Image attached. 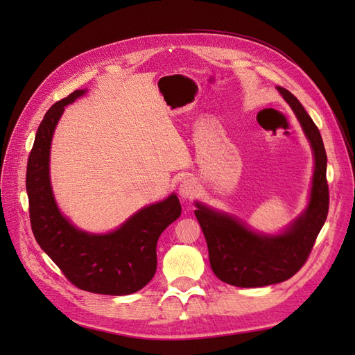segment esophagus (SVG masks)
I'll use <instances>...</instances> for the list:
<instances>
[{"instance_id":"obj_1","label":"esophagus","mask_w":355,"mask_h":355,"mask_svg":"<svg viewBox=\"0 0 355 355\" xmlns=\"http://www.w3.org/2000/svg\"><path fill=\"white\" fill-rule=\"evenodd\" d=\"M198 184L194 179H185L179 187V196L185 200H189L197 194Z\"/></svg>"}]
</instances>
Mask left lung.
Wrapping results in <instances>:
<instances>
[{"label":"left lung","instance_id":"left-lung-1","mask_svg":"<svg viewBox=\"0 0 355 355\" xmlns=\"http://www.w3.org/2000/svg\"><path fill=\"white\" fill-rule=\"evenodd\" d=\"M277 90L296 114L314 151L315 167L306 210L280 235H262L227 213L196 202V216L207 241L211 270L219 280L237 287H263L293 277L306 262L329 211L323 139L295 96L283 87Z\"/></svg>","mask_w":355,"mask_h":355}]
</instances>
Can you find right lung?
<instances>
[{
	"instance_id": "right-lung-1",
	"label": "right lung",
	"mask_w": 355,
	"mask_h": 355,
	"mask_svg": "<svg viewBox=\"0 0 355 355\" xmlns=\"http://www.w3.org/2000/svg\"><path fill=\"white\" fill-rule=\"evenodd\" d=\"M85 90H75L46 112L26 168L31 228L40 247L68 280L81 290L123 296L145 287L157 271V241L182 213L176 194L135 213L108 234L75 228L59 211L50 185V145L65 106Z\"/></svg>"
}]
</instances>
